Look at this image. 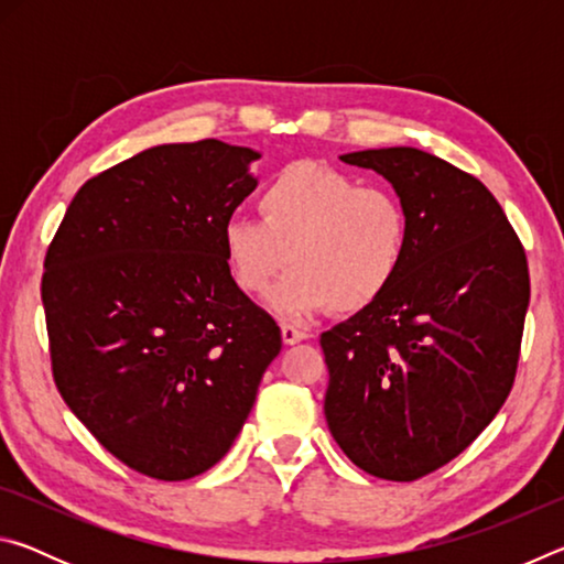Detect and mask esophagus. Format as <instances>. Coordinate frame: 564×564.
<instances>
[{
	"label": "esophagus",
	"instance_id": "34e87169",
	"mask_svg": "<svg viewBox=\"0 0 564 564\" xmlns=\"http://www.w3.org/2000/svg\"><path fill=\"white\" fill-rule=\"evenodd\" d=\"M281 338H283L285 346H293V343H301V340H305L308 336H305L301 328L291 326V323H283V326H281Z\"/></svg>",
	"mask_w": 564,
	"mask_h": 564
}]
</instances>
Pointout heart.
<instances>
[{"instance_id": "1", "label": "heart", "mask_w": 564, "mask_h": 564, "mask_svg": "<svg viewBox=\"0 0 564 564\" xmlns=\"http://www.w3.org/2000/svg\"><path fill=\"white\" fill-rule=\"evenodd\" d=\"M259 214L231 216L224 256L238 289L261 295L289 261L273 308L305 318L326 311L360 313L393 289L410 251V214L383 186L321 161H293L269 178Z\"/></svg>"}]
</instances>
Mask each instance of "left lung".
I'll return each instance as SVG.
<instances>
[{
    "label": "left lung",
    "mask_w": 564,
    "mask_h": 564,
    "mask_svg": "<svg viewBox=\"0 0 564 564\" xmlns=\"http://www.w3.org/2000/svg\"><path fill=\"white\" fill-rule=\"evenodd\" d=\"M393 184L408 261L383 299L321 336L330 435L360 470L410 482L451 463L510 395L530 273L482 181L413 147L343 154Z\"/></svg>",
    "instance_id": "8db88e82"
}]
</instances>
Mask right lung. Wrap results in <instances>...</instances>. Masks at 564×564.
<instances>
[{
    "instance_id": "right-lung-1",
    "label": "right lung",
    "mask_w": 564,
    "mask_h": 564,
    "mask_svg": "<svg viewBox=\"0 0 564 564\" xmlns=\"http://www.w3.org/2000/svg\"><path fill=\"white\" fill-rule=\"evenodd\" d=\"M259 151L161 144L89 178L50 243L42 303L64 403L123 465L188 480L231 451L281 328L238 289L221 228Z\"/></svg>"
}]
</instances>
